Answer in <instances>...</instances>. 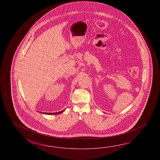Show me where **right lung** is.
<instances>
[{"instance_id":"add662e5","label":"right lung","mask_w":160,"mask_h":160,"mask_svg":"<svg viewBox=\"0 0 160 160\" xmlns=\"http://www.w3.org/2000/svg\"><path fill=\"white\" fill-rule=\"evenodd\" d=\"M65 109L62 110L61 112H43V114H48V115H54V114H61L62 112L65 111Z\"/></svg>"}]
</instances>
